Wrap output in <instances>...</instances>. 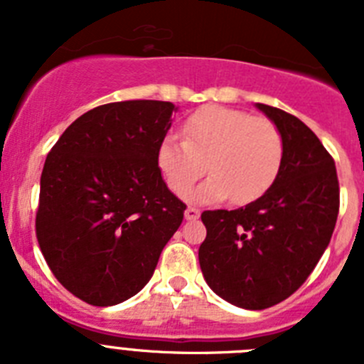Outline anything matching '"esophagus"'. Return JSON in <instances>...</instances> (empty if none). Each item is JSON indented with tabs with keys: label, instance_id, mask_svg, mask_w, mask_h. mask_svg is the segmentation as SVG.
<instances>
[{
	"label": "esophagus",
	"instance_id": "esophagus-1",
	"mask_svg": "<svg viewBox=\"0 0 364 364\" xmlns=\"http://www.w3.org/2000/svg\"><path fill=\"white\" fill-rule=\"evenodd\" d=\"M184 215L188 220H197V218L200 217V210H197V208H191V205H189L188 210L184 211Z\"/></svg>",
	"mask_w": 364,
	"mask_h": 364
}]
</instances>
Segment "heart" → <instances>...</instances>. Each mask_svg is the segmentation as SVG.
Here are the masks:
<instances>
[{
    "mask_svg": "<svg viewBox=\"0 0 364 364\" xmlns=\"http://www.w3.org/2000/svg\"><path fill=\"white\" fill-rule=\"evenodd\" d=\"M284 159V144L275 124L239 109L205 105L184 124V140L166 136L156 164L167 188L182 197L205 173L211 176L189 195L210 204L231 197L250 204L275 184Z\"/></svg>",
    "mask_w": 364,
    "mask_h": 364,
    "instance_id": "1",
    "label": "heart"
}]
</instances>
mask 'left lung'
Listing matches in <instances>:
<instances>
[{
	"mask_svg": "<svg viewBox=\"0 0 364 364\" xmlns=\"http://www.w3.org/2000/svg\"><path fill=\"white\" fill-rule=\"evenodd\" d=\"M257 109L275 124L284 159L275 184L239 210L204 211L208 235L198 262L211 290L244 310H264L290 297L314 272L339 213L336 162L297 117Z\"/></svg>",
	"mask_w": 364,
	"mask_h": 364,
	"instance_id": "obj_1",
	"label": "left lung"
}]
</instances>
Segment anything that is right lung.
I'll list each match as a JSON object with an SVG mask.
<instances>
[{"label":"right lung","instance_id":"obj_1","mask_svg":"<svg viewBox=\"0 0 364 364\" xmlns=\"http://www.w3.org/2000/svg\"><path fill=\"white\" fill-rule=\"evenodd\" d=\"M171 102L127 100L87 111L60 136L40 180L36 237L54 277L92 306L136 295L184 218L156 149Z\"/></svg>","mask_w":364,"mask_h":364}]
</instances>
